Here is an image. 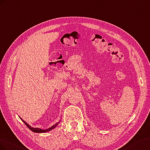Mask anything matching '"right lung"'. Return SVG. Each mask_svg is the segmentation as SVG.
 Returning <instances> with one entry per match:
<instances>
[{"mask_svg": "<svg viewBox=\"0 0 150 150\" xmlns=\"http://www.w3.org/2000/svg\"><path fill=\"white\" fill-rule=\"evenodd\" d=\"M21 120H22V121H23V122L25 124V125H26V126L29 128V129L30 130H31L32 131L35 132H45L50 131H51V129H54V127H56L57 126V125L59 124V122H57V123L55 124V125H54V126H53L52 127H51L48 128V129H40V128H34V127H31V126H30L28 125V124H27L24 121H23L22 119H21Z\"/></svg>", "mask_w": 150, "mask_h": 150, "instance_id": "add662e5", "label": "right lung"}]
</instances>
